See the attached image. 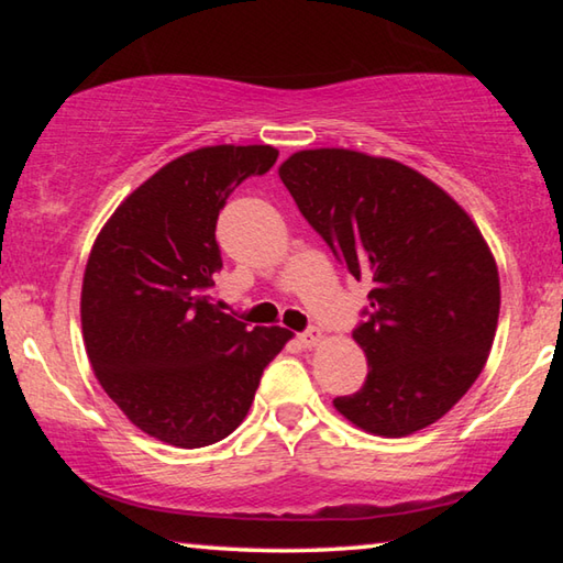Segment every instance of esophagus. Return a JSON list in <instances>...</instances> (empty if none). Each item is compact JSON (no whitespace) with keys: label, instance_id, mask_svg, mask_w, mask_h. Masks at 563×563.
Here are the masks:
<instances>
[{"label":"esophagus","instance_id":"esophagus-1","mask_svg":"<svg viewBox=\"0 0 563 563\" xmlns=\"http://www.w3.org/2000/svg\"><path fill=\"white\" fill-rule=\"evenodd\" d=\"M322 340H325V335H322V332H320L318 328H312V330H308V332H300V335H298V345L305 347V350H312V347H318Z\"/></svg>","mask_w":563,"mask_h":563}]
</instances>
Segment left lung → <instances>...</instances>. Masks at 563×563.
Returning <instances> with one entry per match:
<instances>
[{
	"label": "left lung",
	"mask_w": 563,
	"mask_h": 563,
	"mask_svg": "<svg viewBox=\"0 0 563 563\" xmlns=\"http://www.w3.org/2000/svg\"><path fill=\"white\" fill-rule=\"evenodd\" d=\"M278 176L347 271L373 283L352 332L369 373L332 405L377 437L434 424L487 365L501 302L489 243L444 188L395 158L305 148Z\"/></svg>",
	"instance_id": "8db88e82"
}]
</instances>
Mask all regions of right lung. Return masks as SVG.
I'll list each match as a JSON object with an SVG mask.
<instances>
[{
	"instance_id": "add662e5",
	"label": "right lung",
	"mask_w": 563,
	"mask_h": 563,
	"mask_svg": "<svg viewBox=\"0 0 563 563\" xmlns=\"http://www.w3.org/2000/svg\"><path fill=\"white\" fill-rule=\"evenodd\" d=\"M275 158L265 144L188 151L131 190L91 245L81 335L93 375L131 424L180 450L225 440L292 338L247 328L211 298L218 213Z\"/></svg>"
}]
</instances>
